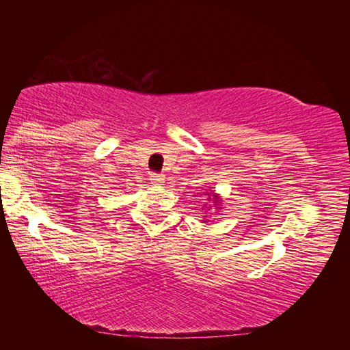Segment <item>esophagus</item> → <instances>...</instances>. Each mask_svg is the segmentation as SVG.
I'll use <instances>...</instances> for the list:
<instances>
[{"label": "esophagus", "instance_id": "esophagus-1", "mask_svg": "<svg viewBox=\"0 0 350 350\" xmlns=\"http://www.w3.org/2000/svg\"><path fill=\"white\" fill-rule=\"evenodd\" d=\"M150 180H151V183L152 185H156V187H162L163 183H165V176L163 174H151L150 176Z\"/></svg>", "mask_w": 350, "mask_h": 350}]
</instances>
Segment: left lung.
<instances>
[{
    "label": "left lung",
    "instance_id": "1",
    "mask_svg": "<svg viewBox=\"0 0 350 350\" xmlns=\"http://www.w3.org/2000/svg\"><path fill=\"white\" fill-rule=\"evenodd\" d=\"M205 200H204V206H202V210L204 208H206V210H215V211H221L224 206H222V199H221V196H219V194L215 191V189H205ZM202 222H210V219L208 217H205Z\"/></svg>",
    "mask_w": 350,
    "mask_h": 350
}]
</instances>
